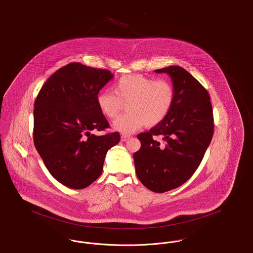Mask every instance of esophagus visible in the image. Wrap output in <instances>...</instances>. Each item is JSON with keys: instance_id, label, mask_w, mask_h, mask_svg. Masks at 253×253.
I'll list each match as a JSON object with an SVG mask.
<instances>
[{"instance_id": "1", "label": "esophagus", "mask_w": 253, "mask_h": 253, "mask_svg": "<svg viewBox=\"0 0 253 253\" xmlns=\"http://www.w3.org/2000/svg\"><path fill=\"white\" fill-rule=\"evenodd\" d=\"M129 138H130V135H126V134H122V141H127Z\"/></svg>"}]
</instances>
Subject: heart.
<instances>
[{
    "label": "heart",
    "mask_w": 253,
    "mask_h": 253,
    "mask_svg": "<svg viewBox=\"0 0 253 253\" xmlns=\"http://www.w3.org/2000/svg\"><path fill=\"white\" fill-rule=\"evenodd\" d=\"M174 90L168 80L132 74L122 77L115 84V92L101 90L97 104L101 114L115 119L127 103L125 116L113 123V128L123 134H131L146 124L154 126L165 120L170 111Z\"/></svg>",
    "instance_id": "obj_1"
}]
</instances>
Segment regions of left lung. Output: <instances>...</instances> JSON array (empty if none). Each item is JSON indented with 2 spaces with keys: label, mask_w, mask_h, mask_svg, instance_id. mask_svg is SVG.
Instances as JSON below:
<instances>
[{
  "label": "left lung",
  "mask_w": 253,
  "mask_h": 253,
  "mask_svg": "<svg viewBox=\"0 0 253 253\" xmlns=\"http://www.w3.org/2000/svg\"><path fill=\"white\" fill-rule=\"evenodd\" d=\"M155 72L171 78L173 103L163 122L137 135L141 148L133 161L139 181L151 191L164 193L181 186L199 168L212 140L213 118L208 92L188 71L170 66Z\"/></svg>",
  "instance_id": "1"
}]
</instances>
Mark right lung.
Listing matches in <instances>:
<instances>
[{"instance_id":"1","label":"right lung","mask_w":253,"mask_h":253,"mask_svg":"<svg viewBox=\"0 0 253 253\" xmlns=\"http://www.w3.org/2000/svg\"><path fill=\"white\" fill-rule=\"evenodd\" d=\"M114 74L71 63L45 82L35 101L34 143L51 176L72 189H83L102 172L105 155L120 132L95 135L109 123L97 96Z\"/></svg>"}]
</instances>
